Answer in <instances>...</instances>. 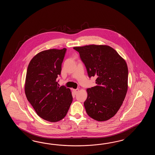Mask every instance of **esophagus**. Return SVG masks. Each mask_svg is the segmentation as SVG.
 Instances as JSON below:
<instances>
[{
    "mask_svg": "<svg viewBox=\"0 0 155 155\" xmlns=\"http://www.w3.org/2000/svg\"><path fill=\"white\" fill-rule=\"evenodd\" d=\"M79 89H74V93L75 94H76L78 92H79Z\"/></svg>",
    "mask_w": 155,
    "mask_h": 155,
    "instance_id": "obj_1",
    "label": "esophagus"
}]
</instances>
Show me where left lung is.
Instances as JSON below:
<instances>
[{
	"mask_svg": "<svg viewBox=\"0 0 155 155\" xmlns=\"http://www.w3.org/2000/svg\"><path fill=\"white\" fill-rule=\"evenodd\" d=\"M95 86L87 89L84 103L87 115L99 121L111 119L118 111L127 91L128 68L125 60L107 45L74 47Z\"/></svg>",
	"mask_w": 155,
	"mask_h": 155,
	"instance_id": "1",
	"label": "left lung"
}]
</instances>
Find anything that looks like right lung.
<instances>
[{"mask_svg":"<svg viewBox=\"0 0 155 155\" xmlns=\"http://www.w3.org/2000/svg\"><path fill=\"white\" fill-rule=\"evenodd\" d=\"M66 52V48H63L38 53L31 60L26 71V98L37 115L50 122L62 120L73 101L70 90L58 86L56 80Z\"/></svg>","mask_w":155,"mask_h":155,"instance_id":"1","label":"right lung"}]
</instances>
